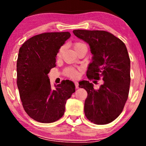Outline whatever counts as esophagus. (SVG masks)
Here are the masks:
<instances>
[{
    "label": "esophagus",
    "instance_id": "obj_1",
    "mask_svg": "<svg viewBox=\"0 0 146 146\" xmlns=\"http://www.w3.org/2000/svg\"><path fill=\"white\" fill-rule=\"evenodd\" d=\"M75 88H76V89H78V82H77V81H75Z\"/></svg>",
    "mask_w": 146,
    "mask_h": 146
}]
</instances>
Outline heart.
<instances>
[{"instance_id": "heart-1", "label": "heart", "mask_w": 146, "mask_h": 146, "mask_svg": "<svg viewBox=\"0 0 146 146\" xmlns=\"http://www.w3.org/2000/svg\"><path fill=\"white\" fill-rule=\"evenodd\" d=\"M83 46H85V44L81 42H75L73 44V48L75 51H76L78 48H80V47H82ZM62 50H63L62 48H61L58 50V53H57L58 57L60 56L62 52ZM80 69H75L74 68H68L65 70V75L70 78H77L79 75V71H80Z\"/></svg>"}]
</instances>
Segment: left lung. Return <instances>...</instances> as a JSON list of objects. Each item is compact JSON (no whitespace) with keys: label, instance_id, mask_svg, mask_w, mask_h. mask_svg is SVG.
<instances>
[{"label":"left lung","instance_id":"obj_1","mask_svg":"<svg viewBox=\"0 0 146 146\" xmlns=\"http://www.w3.org/2000/svg\"><path fill=\"white\" fill-rule=\"evenodd\" d=\"M73 32L90 47L93 57L88 78L104 80L98 90H95L89 81L79 82L78 87L88 93L85 115L95 124H107L120 115L129 95L130 59L126 46L108 31L76 29Z\"/></svg>","mask_w":146,"mask_h":146}]
</instances>
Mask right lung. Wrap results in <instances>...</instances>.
<instances>
[{
  "label": "right lung",
  "mask_w": 146,
  "mask_h": 146,
  "mask_svg": "<svg viewBox=\"0 0 146 146\" xmlns=\"http://www.w3.org/2000/svg\"><path fill=\"white\" fill-rule=\"evenodd\" d=\"M70 32L37 35L19 49L17 61V87L23 108L29 117L42 123H51L62 117L66 101L75 91L69 80L51 86L48 74L56 66L60 47L70 37Z\"/></svg>",
  "instance_id": "add662e5"
}]
</instances>
